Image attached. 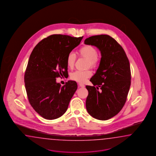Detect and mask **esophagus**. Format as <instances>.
I'll list each match as a JSON object with an SVG mask.
<instances>
[{
	"mask_svg": "<svg viewBox=\"0 0 156 156\" xmlns=\"http://www.w3.org/2000/svg\"><path fill=\"white\" fill-rule=\"evenodd\" d=\"M78 85H79V87H81V88H84V87H85L84 84H83L82 83H79Z\"/></svg>",
	"mask_w": 156,
	"mask_h": 156,
	"instance_id": "esophagus-1",
	"label": "esophagus"
}]
</instances>
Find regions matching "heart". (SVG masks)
<instances>
[{
  "instance_id": "heart-1",
  "label": "heart",
  "mask_w": 156,
  "mask_h": 156,
  "mask_svg": "<svg viewBox=\"0 0 156 156\" xmlns=\"http://www.w3.org/2000/svg\"><path fill=\"white\" fill-rule=\"evenodd\" d=\"M78 53L80 56L88 59V62L87 64L88 66H90L92 68H96L100 62V59L97 55V50L92 46H83L79 50ZM76 58V55L73 52H70L66 58V65L70 69L73 68L74 66ZM91 75L92 72L90 70H76L70 74V78L78 82L83 83L88 78L90 77Z\"/></svg>"
}]
</instances>
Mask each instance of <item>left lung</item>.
<instances>
[{
	"label": "left lung",
	"instance_id": "1",
	"mask_svg": "<svg viewBox=\"0 0 156 156\" xmlns=\"http://www.w3.org/2000/svg\"><path fill=\"white\" fill-rule=\"evenodd\" d=\"M84 44L96 46L101 55L99 66L90 80L94 86H86L87 110L93 118L106 120L118 114L126 101L131 84L129 62L124 49L108 35L91 36Z\"/></svg>",
	"mask_w": 156,
	"mask_h": 156
}]
</instances>
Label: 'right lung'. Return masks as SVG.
<instances>
[{"label":"right lung","mask_w":156,"mask_h":156,"mask_svg":"<svg viewBox=\"0 0 156 156\" xmlns=\"http://www.w3.org/2000/svg\"><path fill=\"white\" fill-rule=\"evenodd\" d=\"M82 38L51 35L32 51L24 74L25 87L30 104L42 118L56 119L67 110L77 84L68 80L62 87L56 78L68 76L67 56Z\"/></svg>","instance_id":"obj_1"}]
</instances>
